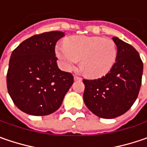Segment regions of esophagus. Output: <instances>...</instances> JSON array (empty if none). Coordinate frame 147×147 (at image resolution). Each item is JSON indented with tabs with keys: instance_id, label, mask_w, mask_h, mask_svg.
<instances>
[{
	"instance_id": "obj_1",
	"label": "esophagus",
	"mask_w": 147,
	"mask_h": 147,
	"mask_svg": "<svg viewBox=\"0 0 147 147\" xmlns=\"http://www.w3.org/2000/svg\"><path fill=\"white\" fill-rule=\"evenodd\" d=\"M74 80H82V78H81L80 77L76 76V75L74 77Z\"/></svg>"
}]
</instances>
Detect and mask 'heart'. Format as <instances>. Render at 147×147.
<instances>
[{"label":"heart","mask_w":147,"mask_h":147,"mask_svg":"<svg viewBox=\"0 0 147 147\" xmlns=\"http://www.w3.org/2000/svg\"><path fill=\"white\" fill-rule=\"evenodd\" d=\"M55 55L65 70H70L80 59V68L89 78H100L112 69L117 58L113 40L100 37L74 36L66 44H57Z\"/></svg>","instance_id":"obj_1"}]
</instances>
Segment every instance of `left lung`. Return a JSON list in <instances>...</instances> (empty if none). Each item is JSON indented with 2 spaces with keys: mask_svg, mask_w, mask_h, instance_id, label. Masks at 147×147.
I'll return each instance as SVG.
<instances>
[{
  "mask_svg": "<svg viewBox=\"0 0 147 147\" xmlns=\"http://www.w3.org/2000/svg\"><path fill=\"white\" fill-rule=\"evenodd\" d=\"M117 47V58L105 76L83 79L85 105L94 115L114 119L129 110L138 98L142 85L143 63L137 50L118 37H112Z\"/></svg>",
  "mask_w": 147,
  "mask_h": 147,
  "instance_id": "left-lung-1",
  "label": "left lung"
}]
</instances>
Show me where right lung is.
Here are the masks:
<instances>
[{"instance_id": "right-lung-1", "label": "right lung", "mask_w": 147, "mask_h": 147, "mask_svg": "<svg viewBox=\"0 0 147 147\" xmlns=\"http://www.w3.org/2000/svg\"><path fill=\"white\" fill-rule=\"evenodd\" d=\"M65 36L52 31L29 37L11 54L6 75L14 105L28 115H48L59 109L74 83L72 74L60 70L55 47Z\"/></svg>"}]
</instances>
